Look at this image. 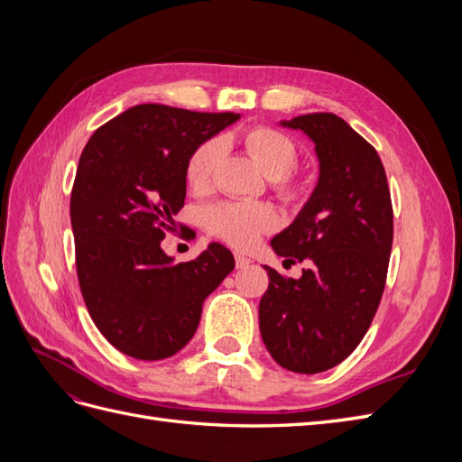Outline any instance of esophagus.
<instances>
[{
    "label": "esophagus",
    "instance_id": "34e87169",
    "mask_svg": "<svg viewBox=\"0 0 462 462\" xmlns=\"http://www.w3.org/2000/svg\"><path fill=\"white\" fill-rule=\"evenodd\" d=\"M235 263H236V268H239V270L248 268V265H250V258H246V256L236 253V254H235Z\"/></svg>",
    "mask_w": 462,
    "mask_h": 462
}]
</instances>
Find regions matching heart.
I'll return each instance as SVG.
<instances>
[{
	"instance_id": "heart-1",
	"label": "heart",
	"mask_w": 462,
	"mask_h": 462,
	"mask_svg": "<svg viewBox=\"0 0 462 462\" xmlns=\"http://www.w3.org/2000/svg\"><path fill=\"white\" fill-rule=\"evenodd\" d=\"M243 144L260 170L270 177L273 190L287 202L304 197V183L291 173L299 160V148L292 138L273 127H254L243 134ZM223 158V143L209 138L190 153L187 180L194 190H204L212 183L217 163ZM208 229L235 246H250L265 231L275 227L277 217L263 204L223 202L206 212Z\"/></svg>"
}]
</instances>
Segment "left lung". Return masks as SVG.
<instances>
[{
    "label": "left lung",
    "mask_w": 462,
    "mask_h": 462,
    "mask_svg": "<svg viewBox=\"0 0 462 462\" xmlns=\"http://www.w3.org/2000/svg\"><path fill=\"white\" fill-rule=\"evenodd\" d=\"M283 127L314 143L319 177L309 202L272 239L285 262H309L299 279L270 275L260 333L273 360L297 374L337 366L365 337L380 306L393 208L383 163L370 143L335 114H309Z\"/></svg>",
    "instance_id": "1"
}]
</instances>
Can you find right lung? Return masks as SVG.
<instances>
[{
	"label": "right lung",
	"mask_w": 462,
	"mask_h": 462,
	"mask_svg": "<svg viewBox=\"0 0 462 462\" xmlns=\"http://www.w3.org/2000/svg\"><path fill=\"white\" fill-rule=\"evenodd\" d=\"M239 117L141 104L102 125L80 153L71 192L79 285L96 328L123 355L179 353L235 268L219 243L180 263L160 243L185 206L190 153Z\"/></svg>",
	"instance_id": "obj_1"
}]
</instances>
